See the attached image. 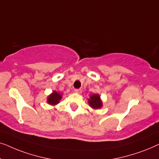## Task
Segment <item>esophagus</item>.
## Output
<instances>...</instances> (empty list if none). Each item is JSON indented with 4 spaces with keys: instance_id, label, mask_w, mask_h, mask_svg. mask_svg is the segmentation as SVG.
Listing matches in <instances>:
<instances>
[{
    "instance_id": "esophagus-1",
    "label": "esophagus",
    "mask_w": 159,
    "mask_h": 159,
    "mask_svg": "<svg viewBox=\"0 0 159 159\" xmlns=\"http://www.w3.org/2000/svg\"><path fill=\"white\" fill-rule=\"evenodd\" d=\"M75 92L77 93H79V94H80V93H82V90H81V89H75Z\"/></svg>"
}]
</instances>
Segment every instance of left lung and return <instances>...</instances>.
<instances>
[{
  "label": "left lung",
  "instance_id": "left-lung-1",
  "mask_svg": "<svg viewBox=\"0 0 159 159\" xmlns=\"http://www.w3.org/2000/svg\"><path fill=\"white\" fill-rule=\"evenodd\" d=\"M88 104L93 109H100L103 107V101H101V96L98 94H93L88 99Z\"/></svg>",
  "mask_w": 159,
  "mask_h": 159
}]
</instances>
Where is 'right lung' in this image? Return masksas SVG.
<instances>
[{"instance_id":"add662e5","label":"right lung","mask_w":159,"mask_h":159,"mask_svg":"<svg viewBox=\"0 0 159 159\" xmlns=\"http://www.w3.org/2000/svg\"><path fill=\"white\" fill-rule=\"evenodd\" d=\"M62 98V95L61 93L53 90L51 94L47 97V103L51 106H56L60 103V101Z\"/></svg>"}]
</instances>
